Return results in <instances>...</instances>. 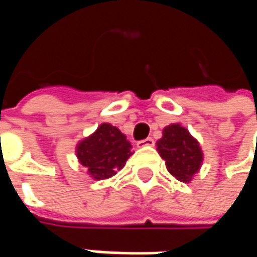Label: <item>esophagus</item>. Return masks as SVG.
I'll return each mask as SVG.
<instances>
[{"label":"esophagus","mask_w":257,"mask_h":257,"mask_svg":"<svg viewBox=\"0 0 257 257\" xmlns=\"http://www.w3.org/2000/svg\"><path fill=\"white\" fill-rule=\"evenodd\" d=\"M154 146V140L152 137H147V139H144V140H140V142H137V147H152Z\"/></svg>","instance_id":"34e87169"}]
</instances>
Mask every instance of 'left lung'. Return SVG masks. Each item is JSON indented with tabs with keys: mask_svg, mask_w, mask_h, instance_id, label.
<instances>
[{
	"mask_svg": "<svg viewBox=\"0 0 257 257\" xmlns=\"http://www.w3.org/2000/svg\"><path fill=\"white\" fill-rule=\"evenodd\" d=\"M157 152L166 162L169 173L183 183L190 182L202 166L200 144L180 124L164 127L163 137L157 142Z\"/></svg>",
	"mask_w": 257,
	"mask_h": 257,
	"instance_id": "8db88e82",
	"label": "left lung"
}]
</instances>
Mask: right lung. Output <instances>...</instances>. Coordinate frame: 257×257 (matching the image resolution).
Returning a JSON list of instances; mask_svg holds the SVG:
<instances>
[{
	"label": "right lung",
	"instance_id": "right-lung-1",
	"mask_svg": "<svg viewBox=\"0 0 257 257\" xmlns=\"http://www.w3.org/2000/svg\"><path fill=\"white\" fill-rule=\"evenodd\" d=\"M132 144L117 127L103 123L91 136L77 144L78 162L95 180H104L123 169L132 156Z\"/></svg>",
	"mask_w": 257,
	"mask_h": 257
}]
</instances>
